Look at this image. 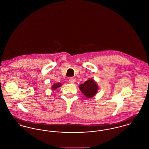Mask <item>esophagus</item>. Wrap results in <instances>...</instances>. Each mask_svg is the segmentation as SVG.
<instances>
[{
    "mask_svg": "<svg viewBox=\"0 0 149 149\" xmlns=\"http://www.w3.org/2000/svg\"><path fill=\"white\" fill-rule=\"evenodd\" d=\"M69 81H70V83H74V82H75V79H74V77H70V79H69Z\"/></svg>",
    "mask_w": 149,
    "mask_h": 149,
    "instance_id": "obj_1",
    "label": "esophagus"
}]
</instances>
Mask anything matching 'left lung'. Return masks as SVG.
Wrapping results in <instances>:
<instances>
[{
	"label": "left lung",
	"mask_w": 149,
	"mask_h": 149,
	"mask_svg": "<svg viewBox=\"0 0 149 149\" xmlns=\"http://www.w3.org/2000/svg\"><path fill=\"white\" fill-rule=\"evenodd\" d=\"M79 89L82 93L88 98H90L94 96L98 91V85L93 79H89L84 84L80 85Z\"/></svg>",
	"instance_id": "8db88e82"
}]
</instances>
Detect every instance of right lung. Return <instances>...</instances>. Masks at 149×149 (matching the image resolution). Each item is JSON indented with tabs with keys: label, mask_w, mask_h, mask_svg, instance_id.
Masks as SVG:
<instances>
[{
	"label": "right lung",
	"mask_w": 149,
	"mask_h": 149,
	"mask_svg": "<svg viewBox=\"0 0 149 149\" xmlns=\"http://www.w3.org/2000/svg\"><path fill=\"white\" fill-rule=\"evenodd\" d=\"M61 84L60 83H58V84H54L52 87V89L53 90L56 89L60 87L61 86Z\"/></svg>",
	"instance_id": "obj_1"
}]
</instances>
